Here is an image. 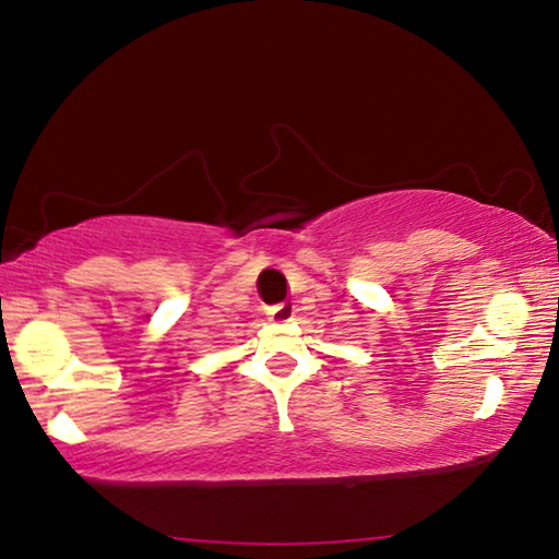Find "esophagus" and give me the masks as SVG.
I'll return each mask as SVG.
<instances>
[{"mask_svg":"<svg viewBox=\"0 0 559 559\" xmlns=\"http://www.w3.org/2000/svg\"><path fill=\"white\" fill-rule=\"evenodd\" d=\"M290 318H293V308L290 306H273V308H269V320H273V323H288Z\"/></svg>","mask_w":559,"mask_h":559,"instance_id":"34e87169","label":"esophagus"}]
</instances>
